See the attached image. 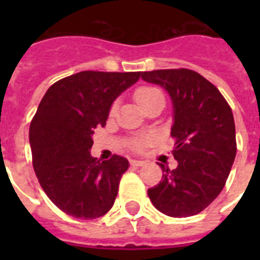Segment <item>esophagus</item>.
<instances>
[{"label":"esophagus","instance_id":"1","mask_svg":"<svg viewBox=\"0 0 260 260\" xmlns=\"http://www.w3.org/2000/svg\"><path fill=\"white\" fill-rule=\"evenodd\" d=\"M131 165L135 167H138V166H143V165H146V162H144V160H138V159H131Z\"/></svg>","mask_w":260,"mask_h":260}]
</instances>
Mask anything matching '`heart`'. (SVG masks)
Instances as JSON below:
<instances>
[{"instance_id":"heart-1","label":"heart","mask_w":260,"mask_h":260,"mask_svg":"<svg viewBox=\"0 0 260 260\" xmlns=\"http://www.w3.org/2000/svg\"><path fill=\"white\" fill-rule=\"evenodd\" d=\"M162 93L159 91L158 89H155V87H140V89L136 90V93H135V100L138 102V105L142 108L146 104H148L150 101H152L154 98L160 97ZM135 148H142V143H138Z\"/></svg>"}]
</instances>
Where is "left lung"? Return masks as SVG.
Listing matches in <instances>:
<instances>
[{"instance_id":"1","label":"left lung","mask_w":260,"mask_h":260,"mask_svg":"<svg viewBox=\"0 0 260 260\" xmlns=\"http://www.w3.org/2000/svg\"><path fill=\"white\" fill-rule=\"evenodd\" d=\"M142 79L166 90L173 104L171 136L177 169L159 163L163 177L148 189L159 212L190 217L205 209L230 175L236 156L232 110L214 85L187 69L142 73Z\"/></svg>"}]
</instances>
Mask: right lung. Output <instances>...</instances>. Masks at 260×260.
I'll return each mask as SVG.
<instances>
[{
  "label": "right lung",
  "mask_w": 260,
  "mask_h": 260,
  "mask_svg": "<svg viewBox=\"0 0 260 260\" xmlns=\"http://www.w3.org/2000/svg\"><path fill=\"white\" fill-rule=\"evenodd\" d=\"M140 75L81 71L55 82L39 104L29 126L35 173L48 198L69 216L91 220L113 206L129 162L118 155L101 162L90 148L114 100Z\"/></svg>",
  "instance_id": "add662e5"
}]
</instances>
